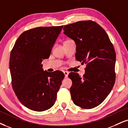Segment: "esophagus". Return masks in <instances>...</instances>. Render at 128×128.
<instances>
[{
    "instance_id": "esophagus-1",
    "label": "esophagus",
    "mask_w": 128,
    "mask_h": 128,
    "mask_svg": "<svg viewBox=\"0 0 128 128\" xmlns=\"http://www.w3.org/2000/svg\"><path fill=\"white\" fill-rule=\"evenodd\" d=\"M64 76H65V78H67V77L68 76L69 72L68 71H64Z\"/></svg>"
}]
</instances>
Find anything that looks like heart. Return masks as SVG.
Instances as JSON below:
<instances>
[{
  "label": "heart",
  "mask_w": 128,
  "mask_h": 128,
  "mask_svg": "<svg viewBox=\"0 0 128 128\" xmlns=\"http://www.w3.org/2000/svg\"><path fill=\"white\" fill-rule=\"evenodd\" d=\"M67 41H68V40H67Z\"/></svg>",
  "instance_id": "b5f03b06"
}]
</instances>
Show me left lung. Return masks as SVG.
<instances>
[{
  "label": "left lung",
  "instance_id": "obj_1",
  "mask_svg": "<svg viewBox=\"0 0 128 128\" xmlns=\"http://www.w3.org/2000/svg\"><path fill=\"white\" fill-rule=\"evenodd\" d=\"M64 34L76 43L75 57L86 64L82 77L70 72V88L75 105L90 109L100 104L114 86L116 53L104 30L92 20H82L65 26Z\"/></svg>",
  "mask_w": 128,
  "mask_h": 128
}]
</instances>
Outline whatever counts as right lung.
<instances>
[{"mask_svg":"<svg viewBox=\"0 0 128 128\" xmlns=\"http://www.w3.org/2000/svg\"><path fill=\"white\" fill-rule=\"evenodd\" d=\"M63 26H40L24 31L11 51L12 88L20 102L34 111H44L54 105L64 77L59 70L44 71L42 64L49 58Z\"/></svg>","mask_w":128,"mask_h":128,"instance_id":"right-lung-1","label":"right lung"}]
</instances>
